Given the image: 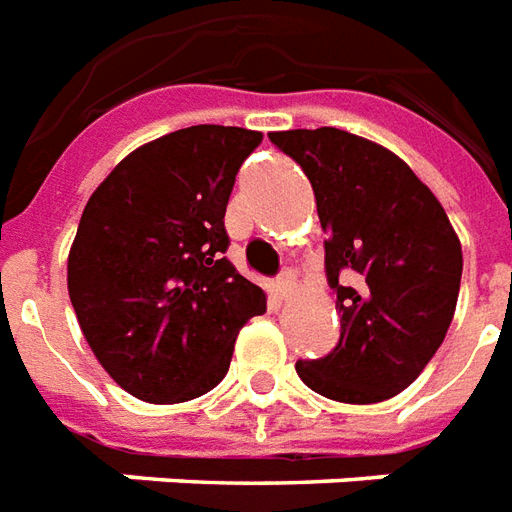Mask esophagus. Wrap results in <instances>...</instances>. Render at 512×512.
I'll list each match as a JSON object with an SVG mask.
<instances>
[{
    "mask_svg": "<svg viewBox=\"0 0 512 512\" xmlns=\"http://www.w3.org/2000/svg\"><path fill=\"white\" fill-rule=\"evenodd\" d=\"M275 292H278V297H281V300H286V297L294 292V275H292V272L286 270V272H281L278 278H275Z\"/></svg>",
    "mask_w": 512,
    "mask_h": 512,
    "instance_id": "1",
    "label": "esophagus"
}]
</instances>
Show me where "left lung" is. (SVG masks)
<instances>
[{
  "label": "left lung",
  "mask_w": 512,
  "mask_h": 512,
  "mask_svg": "<svg viewBox=\"0 0 512 512\" xmlns=\"http://www.w3.org/2000/svg\"><path fill=\"white\" fill-rule=\"evenodd\" d=\"M270 141L311 179L341 313L338 346L297 360V374L333 401H387L445 341L461 289V242L428 185L390 149L338 128L281 130Z\"/></svg>",
  "instance_id": "1"
}]
</instances>
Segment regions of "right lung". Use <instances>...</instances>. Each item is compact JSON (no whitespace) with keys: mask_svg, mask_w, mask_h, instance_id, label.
Here are the masks:
<instances>
[{"mask_svg":"<svg viewBox=\"0 0 512 512\" xmlns=\"http://www.w3.org/2000/svg\"><path fill=\"white\" fill-rule=\"evenodd\" d=\"M261 133L193 125L149 141L89 196L67 256L81 333L114 382L182 404L226 376L242 324L267 294L223 253L242 160Z\"/></svg>","mask_w":512,"mask_h":512,"instance_id":"add662e5","label":"right lung"}]
</instances>
